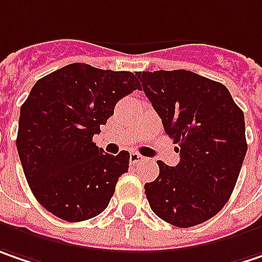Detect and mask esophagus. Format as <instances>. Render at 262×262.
I'll return each mask as SVG.
<instances>
[{
  "instance_id": "obj_1",
  "label": "esophagus",
  "mask_w": 262,
  "mask_h": 262,
  "mask_svg": "<svg viewBox=\"0 0 262 262\" xmlns=\"http://www.w3.org/2000/svg\"><path fill=\"white\" fill-rule=\"evenodd\" d=\"M139 162H144V157L139 154V152H130V163L132 164H136V163H139Z\"/></svg>"
}]
</instances>
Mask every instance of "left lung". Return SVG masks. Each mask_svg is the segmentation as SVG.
<instances>
[{
    "label": "left lung",
    "instance_id": "obj_1",
    "mask_svg": "<svg viewBox=\"0 0 262 262\" xmlns=\"http://www.w3.org/2000/svg\"><path fill=\"white\" fill-rule=\"evenodd\" d=\"M136 77L181 156L177 166L157 162L159 178L145 184L151 210L181 228L205 223L224 208L237 182L248 149L243 111L225 85L191 71Z\"/></svg>",
    "mask_w": 262,
    "mask_h": 262
}]
</instances>
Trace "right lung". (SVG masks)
Listing matches in <instances>:
<instances>
[{"label":"right lung","instance_id":"right-lung-1","mask_svg":"<svg viewBox=\"0 0 262 262\" xmlns=\"http://www.w3.org/2000/svg\"><path fill=\"white\" fill-rule=\"evenodd\" d=\"M139 90L127 71L71 63L38 80L20 106L17 152L31 191L57 218L78 223L103 212L129 152L105 154L93 136L121 98Z\"/></svg>","mask_w":262,"mask_h":262}]
</instances>
